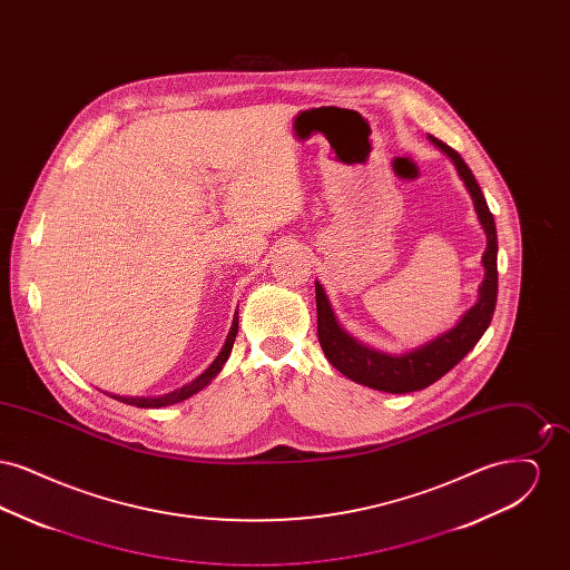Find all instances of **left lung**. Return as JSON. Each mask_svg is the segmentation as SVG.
<instances>
[{"instance_id": "1", "label": "left lung", "mask_w": 570, "mask_h": 570, "mask_svg": "<svg viewBox=\"0 0 570 570\" xmlns=\"http://www.w3.org/2000/svg\"><path fill=\"white\" fill-rule=\"evenodd\" d=\"M432 142L438 145L455 164L465 188L474 200V209L479 219L488 233V249L483 256L485 265V279L481 284V298L479 303L463 316L460 325L451 328L449 333L435 337L434 342L425 344L419 351L391 356V354L372 351L363 344H358L342 326L337 325L333 309L328 305L323 286L316 282V309H318V342L325 351L326 358L335 370H340L344 376L372 386L376 391L386 393H412L421 391L435 380L442 379L446 372H451L465 354L470 353L476 342L488 331L491 316L495 312V298H498V233L495 222L489 212L488 200L479 188L472 170L468 164L461 160L460 154L449 147L446 142L430 136Z\"/></svg>"}]
</instances>
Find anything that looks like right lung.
<instances>
[{"label": "right lung", "instance_id": "right-lung-1", "mask_svg": "<svg viewBox=\"0 0 570 570\" xmlns=\"http://www.w3.org/2000/svg\"><path fill=\"white\" fill-rule=\"evenodd\" d=\"M237 328H239V323H237V318H235L233 326H230V333H228V340H226V344H224V348H222V353L217 354L216 361H214L198 379L191 380L190 384H186V386H181V389H177V391H173V393H168V395H160V397H121V395H110V397H115V400H119V402H124V404H128V406L136 407L173 406V404H177V402L188 400L194 393H198L200 389H205V386L219 374L222 365L226 363L228 354L233 351V344H235V337H237Z\"/></svg>", "mask_w": 570, "mask_h": 570}]
</instances>
